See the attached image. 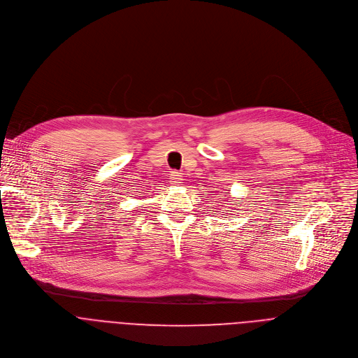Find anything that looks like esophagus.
Segmentation results:
<instances>
[{
  "label": "esophagus",
  "instance_id": "esophagus-1",
  "mask_svg": "<svg viewBox=\"0 0 358 358\" xmlns=\"http://www.w3.org/2000/svg\"><path fill=\"white\" fill-rule=\"evenodd\" d=\"M169 179H171V183H172V185H180V183H182V175H180L179 172H176V171L171 172Z\"/></svg>",
  "mask_w": 358,
  "mask_h": 358
}]
</instances>
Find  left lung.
<instances>
[{"instance_id": "8db88e82", "label": "left lung", "mask_w": 358, "mask_h": 358, "mask_svg": "<svg viewBox=\"0 0 358 358\" xmlns=\"http://www.w3.org/2000/svg\"><path fill=\"white\" fill-rule=\"evenodd\" d=\"M229 211H230V210H229Z\"/></svg>"}]
</instances>
